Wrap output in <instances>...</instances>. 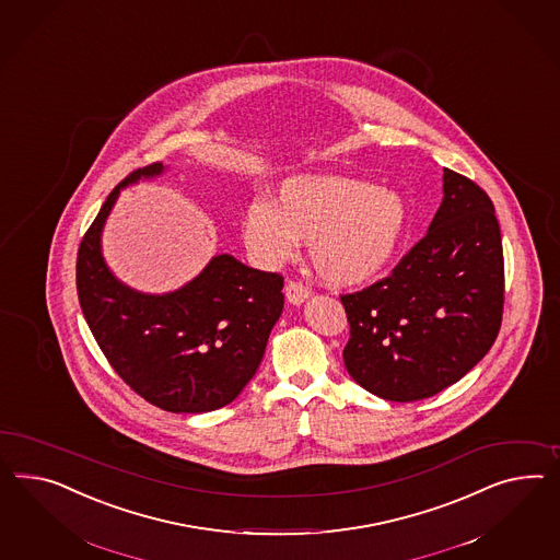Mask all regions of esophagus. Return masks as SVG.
<instances>
[{"label": "esophagus", "instance_id": "esophagus-1", "mask_svg": "<svg viewBox=\"0 0 560 560\" xmlns=\"http://www.w3.org/2000/svg\"><path fill=\"white\" fill-rule=\"evenodd\" d=\"M285 298L291 305H302L310 298V289L300 281H289L288 288H285Z\"/></svg>", "mask_w": 560, "mask_h": 560}]
</instances>
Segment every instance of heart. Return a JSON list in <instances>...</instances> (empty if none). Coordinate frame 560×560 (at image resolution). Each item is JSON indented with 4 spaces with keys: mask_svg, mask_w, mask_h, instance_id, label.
<instances>
[{
    "mask_svg": "<svg viewBox=\"0 0 560 560\" xmlns=\"http://www.w3.org/2000/svg\"><path fill=\"white\" fill-rule=\"evenodd\" d=\"M409 228L404 196L385 185L338 175H295L275 201L255 199L242 238L265 267L295 257L310 242L312 267L332 288H361L392 267Z\"/></svg>",
    "mask_w": 560,
    "mask_h": 560,
    "instance_id": "obj_1",
    "label": "heart"
}]
</instances>
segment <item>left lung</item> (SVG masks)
Instances as JSON below:
<instances>
[{"label":"left lung","instance_id":"obj_1","mask_svg":"<svg viewBox=\"0 0 560 560\" xmlns=\"http://www.w3.org/2000/svg\"><path fill=\"white\" fill-rule=\"evenodd\" d=\"M428 232L389 277L342 295L348 375L387 401L454 385L489 352L503 312V248L491 199L444 168Z\"/></svg>","mask_w":560,"mask_h":560}]
</instances>
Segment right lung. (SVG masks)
<instances>
[{
  "label": "right lung",
  "mask_w": 560,
  "mask_h": 560,
  "mask_svg": "<svg viewBox=\"0 0 560 560\" xmlns=\"http://www.w3.org/2000/svg\"><path fill=\"white\" fill-rule=\"evenodd\" d=\"M138 168L114 187L77 255V293L109 364L138 395L173 413H203L234 401L255 377L283 312V279L215 255L175 291L142 293L107 267L102 234L121 189L165 173Z\"/></svg>",
  "instance_id": "1"
}]
</instances>
